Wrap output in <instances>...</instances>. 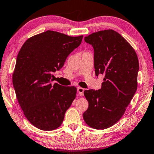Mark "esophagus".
Wrapping results in <instances>:
<instances>
[{
	"label": "esophagus",
	"instance_id": "1",
	"mask_svg": "<svg viewBox=\"0 0 154 154\" xmlns=\"http://www.w3.org/2000/svg\"><path fill=\"white\" fill-rule=\"evenodd\" d=\"M84 89H83V88H81V87H78L77 88V92L79 94L80 96H83V92H84Z\"/></svg>",
	"mask_w": 154,
	"mask_h": 154
}]
</instances>
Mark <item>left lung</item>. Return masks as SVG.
Instances as JSON below:
<instances>
[{"instance_id":"8db88e82","label":"left lung","mask_w":154,"mask_h":154,"mask_svg":"<svg viewBox=\"0 0 154 154\" xmlns=\"http://www.w3.org/2000/svg\"><path fill=\"white\" fill-rule=\"evenodd\" d=\"M84 40L94 51L96 75L105 77L100 90L84 91L89 106L83 118L88 126L104 130L121 119L136 92L139 60L130 44L113 30L94 32Z\"/></svg>"}]
</instances>
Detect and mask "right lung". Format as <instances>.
<instances>
[{"label":"right lung","instance_id":"add662e5","mask_svg":"<svg viewBox=\"0 0 154 154\" xmlns=\"http://www.w3.org/2000/svg\"><path fill=\"white\" fill-rule=\"evenodd\" d=\"M82 38L47 30L27 39L18 53L12 76L15 94L26 118L38 129L51 131L60 126L76 97L75 86L51 82L53 72L63 66Z\"/></svg>","mask_w":154,"mask_h":154}]
</instances>
